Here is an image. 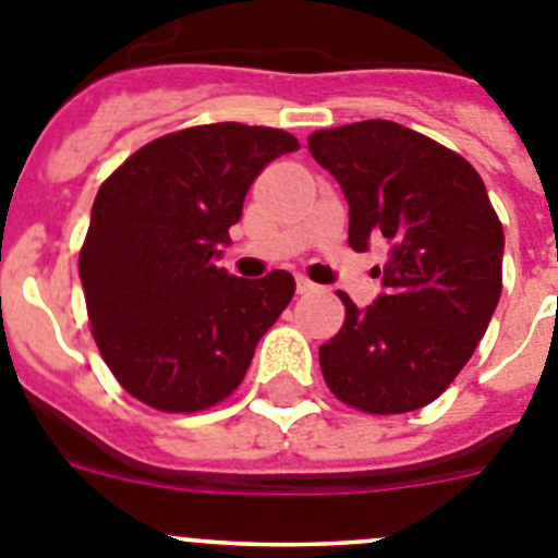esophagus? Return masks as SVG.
I'll use <instances>...</instances> for the list:
<instances>
[{"label": "esophagus", "mask_w": 558, "mask_h": 558, "mask_svg": "<svg viewBox=\"0 0 558 558\" xmlns=\"http://www.w3.org/2000/svg\"><path fill=\"white\" fill-rule=\"evenodd\" d=\"M295 290H299L302 295H307V293H315V290H318V284L310 282L307 276H299V279H295Z\"/></svg>", "instance_id": "obj_1"}]
</instances>
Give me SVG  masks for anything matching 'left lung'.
Masks as SVG:
<instances>
[{
  "mask_svg": "<svg viewBox=\"0 0 558 558\" xmlns=\"http://www.w3.org/2000/svg\"><path fill=\"white\" fill-rule=\"evenodd\" d=\"M313 159L349 201V245L383 234L386 293L318 349L329 391L374 416L411 413L450 388L502 290V223L470 161L388 120L310 133ZM379 276V270H377Z\"/></svg>",
  "mask_w": 558,
  "mask_h": 558,
  "instance_id": "obj_1",
  "label": "left lung"
}]
</instances>
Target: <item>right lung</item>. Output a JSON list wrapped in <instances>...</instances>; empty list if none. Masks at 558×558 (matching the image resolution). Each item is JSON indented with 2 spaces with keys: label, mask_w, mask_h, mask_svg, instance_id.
I'll use <instances>...</instances> for the list:
<instances>
[{
  "label": "right lung",
  "mask_w": 558,
  "mask_h": 558,
  "mask_svg": "<svg viewBox=\"0 0 558 558\" xmlns=\"http://www.w3.org/2000/svg\"><path fill=\"white\" fill-rule=\"evenodd\" d=\"M293 150L279 128L215 122L147 142L102 181L81 282L97 349L131 397L198 413L240 388L295 282L240 279L215 259L256 175Z\"/></svg>",
  "instance_id": "1"
}]
</instances>
